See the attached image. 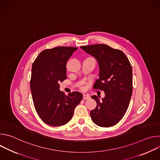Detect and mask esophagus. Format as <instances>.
I'll return each mask as SVG.
<instances>
[{"label": "esophagus", "mask_w": 160, "mask_h": 160, "mask_svg": "<svg viewBox=\"0 0 160 160\" xmlns=\"http://www.w3.org/2000/svg\"><path fill=\"white\" fill-rule=\"evenodd\" d=\"M89 98H90V96H89L88 95H87V94H83V99L84 100L88 99Z\"/></svg>", "instance_id": "esophagus-1"}]
</instances>
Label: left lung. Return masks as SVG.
Returning a JSON list of instances; mask_svg holds the SVG:
<instances>
[{"label":"left lung","instance_id":"8db88e82","mask_svg":"<svg viewBox=\"0 0 160 160\" xmlns=\"http://www.w3.org/2000/svg\"><path fill=\"white\" fill-rule=\"evenodd\" d=\"M80 48L97 59L99 78L94 88L105 93L101 100L96 96H91L96 101L97 106L90 111V117L98 126L115 125L125 115L132 94V68L130 61L122 51L105 44L84 45Z\"/></svg>","mask_w":160,"mask_h":160}]
</instances>
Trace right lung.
<instances>
[{"instance_id": "obj_1", "label": "right lung", "mask_w": 160, "mask_h": 160, "mask_svg": "<svg viewBox=\"0 0 160 160\" xmlns=\"http://www.w3.org/2000/svg\"><path fill=\"white\" fill-rule=\"evenodd\" d=\"M77 48L58 47L42 51L33 63L30 89L33 104L41 120L58 127L69 122L83 95L79 92L66 96L59 90V82L66 77L67 61Z\"/></svg>"}]
</instances>
